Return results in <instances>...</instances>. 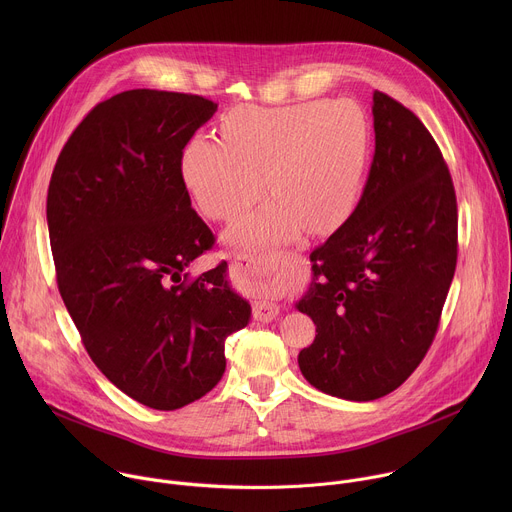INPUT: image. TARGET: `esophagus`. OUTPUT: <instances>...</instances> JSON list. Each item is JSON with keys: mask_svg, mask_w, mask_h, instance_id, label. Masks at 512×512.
I'll list each match as a JSON object with an SVG mask.
<instances>
[{"mask_svg": "<svg viewBox=\"0 0 512 512\" xmlns=\"http://www.w3.org/2000/svg\"><path fill=\"white\" fill-rule=\"evenodd\" d=\"M289 261V253H279L271 255L267 259H257V257H247L241 255L233 261V271L239 277H263V275H275L279 273ZM279 316V306L269 302V300H259L253 304V318L259 322H271Z\"/></svg>", "mask_w": 512, "mask_h": 512, "instance_id": "1", "label": "esophagus"}]
</instances>
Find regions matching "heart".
Here are the masks:
<instances>
[{
    "label": "heart",
    "instance_id": "b5f03b06",
    "mask_svg": "<svg viewBox=\"0 0 512 512\" xmlns=\"http://www.w3.org/2000/svg\"><path fill=\"white\" fill-rule=\"evenodd\" d=\"M221 139L196 135L182 154V176L200 210L231 221L273 196L231 227L227 239L269 247L308 233H326L354 212L367 162V131L348 101L289 107H237Z\"/></svg>",
    "mask_w": 512,
    "mask_h": 512
}]
</instances>
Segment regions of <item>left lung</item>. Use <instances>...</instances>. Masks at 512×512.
I'll use <instances>...</instances> for the list:
<instances>
[{
	"label": "left lung",
	"mask_w": 512,
	"mask_h": 512,
	"mask_svg": "<svg viewBox=\"0 0 512 512\" xmlns=\"http://www.w3.org/2000/svg\"><path fill=\"white\" fill-rule=\"evenodd\" d=\"M375 156L348 221L312 251L296 308L316 324L298 354L318 391L375 401L419 367L440 324L458 259L450 170L425 125L373 93Z\"/></svg>",
	"instance_id": "left-lung-1"
}]
</instances>
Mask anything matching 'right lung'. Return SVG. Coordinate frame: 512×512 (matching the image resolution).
I'll list each match as a JSON object with an SVG mask.
<instances>
[{
    "label": "right lung",
    "mask_w": 512,
    "mask_h": 512,
    "mask_svg": "<svg viewBox=\"0 0 512 512\" xmlns=\"http://www.w3.org/2000/svg\"><path fill=\"white\" fill-rule=\"evenodd\" d=\"M216 107L198 95L119 93L72 131L48 186L62 302L99 371L160 411L221 381L225 340L251 320L227 261L186 277L214 235L192 208L182 152Z\"/></svg>",
    "instance_id": "right-lung-1"
}]
</instances>
